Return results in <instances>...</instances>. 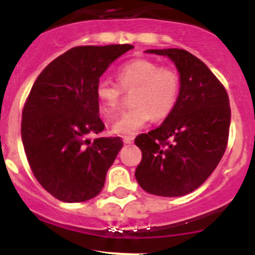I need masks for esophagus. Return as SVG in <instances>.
Returning <instances> with one entry per match:
<instances>
[{"mask_svg": "<svg viewBox=\"0 0 255 255\" xmlns=\"http://www.w3.org/2000/svg\"><path fill=\"white\" fill-rule=\"evenodd\" d=\"M124 143L125 144H132L134 143V136H129V135H125L123 138Z\"/></svg>", "mask_w": 255, "mask_h": 255, "instance_id": "1", "label": "esophagus"}]
</instances>
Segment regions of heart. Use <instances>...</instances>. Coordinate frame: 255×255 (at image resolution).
I'll return each mask as SVG.
<instances>
[{
	"label": "heart",
	"instance_id": "heart-1",
	"mask_svg": "<svg viewBox=\"0 0 255 255\" xmlns=\"http://www.w3.org/2000/svg\"><path fill=\"white\" fill-rule=\"evenodd\" d=\"M119 84L101 79L96 84V97L101 112L111 119L120 108L124 91H131V108L123 112L112 125L119 135H131L148 125L153 117L162 120L176 107L180 94L179 74L171 67L138 58L124 64L117 73Z\"/></svg>",
	"mask_w": 255,
	"mask_h": 255
}]
</instances>
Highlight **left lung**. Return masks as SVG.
I'll return each mask as SVG.
<instances>
[{"label":"left lung","mask_w":255,"mask_h":255,"mask_svg":"<svg viewBox=\"0 0 255 255\" xmlns=\"http://www.w3.org/2000/svg\"><path fill=\"white\" fill-rule=\"evenodd\" d=\"M166 56L180 75L179 101L159 128L135 138L141 162L135 179L161 197L194 191L220 163L229 139V96L204 62L180 48L147 49Z\"/></svg>","instance_id":"obj_1"}]
</instances>
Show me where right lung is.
<instances>
[{
  "mask_svg": "<svg viewBox=\"0 0 255 255\" xmlns=\"http://www.w3.org/2000/svg\"><path fill=\"white\" fill-rule=\"evenodd\" d=\"M131 44L74 47L58 56L31 87L21 117V139L39 184L67 203L98 195L123 148L121 138H97L100 117L96 84Z\"/></svg>",
  "mask_w": 255,
  "mask_h": 255,
  "instance_id": "obj_1",
  "label": "right lung"
}]
</instances>
